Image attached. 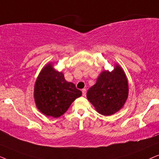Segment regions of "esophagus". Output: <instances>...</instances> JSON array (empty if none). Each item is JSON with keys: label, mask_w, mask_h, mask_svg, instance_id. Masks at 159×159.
Segmentation results:
<instances>
[{"label": "esophagus", "mask_w": 159, "mask_h": 159, "mask_svg": "<svg viewBox=\"0 0 159 159\" xmlns=\"http://www.w3.org/2000/svg\"><path fill=\"white\" fill-rule=\"evenodd\" d=\"M82 95H83V96H85V95H86V93H87L86 89H82Z\"/></svg>", "instance_id": "34e87169"}]
</instances>
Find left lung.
Instances as JSON below:
<instances>
[{
  "label": "left lung",
  "mask_w": 159,
  "mask_h": 159,
  "mask_svg": "<svg viewBox=\"0 0 159 159\" xmlns=\"http://www.w3.org/2000/svg\"><path fill=\"white\" fill-rule=\"evenodd\" d=\"M129 94L127 78L123 69L115 64L114 70L101 71L96 83L88 90L87 98L103 116H111L123 108Z\"/></svg>",
  "instance_id": "1"
}]
</instances>
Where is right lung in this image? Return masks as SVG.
I'll use <instances>...</instances> for the list:
<instances>
[{"label":"right lung","instance_id":"right-lung-1","mask_svg":"<svg viewBox=\"0 0 159 159\" xmlns=\"http://www.w3.org/2000/svg\"><path fill=\"white\" fill-rule=\"evenodd\" d=\"M81 95V91L72 82H67L62 71L53 68L52 62L43 67L34 83V103L38 109L47 116H61Z\"/></svg>","mask_w":159,"mask_h":159}]
</instances>
